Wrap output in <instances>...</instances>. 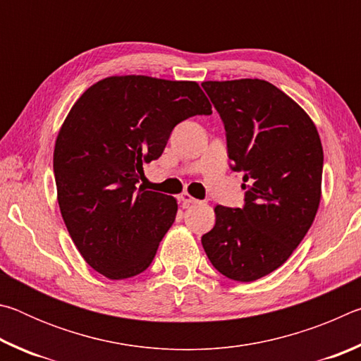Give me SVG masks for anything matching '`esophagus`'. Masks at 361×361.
Masks as SVG:
<instances>
[{
	"label": "esophagus",
	"mask_w": 361,
	"mask_h": 361,
	"mask_svg": "<svg viewBox=\"0 0 361 361\" xmlns=\"http://www.w3.org/2000/svg\"><path fill=\"white\" fill-rule=\"evenodd\" d=\"M180 200H181V204H183V207H189V205H192V204H197L199 200L197 199H194L191 194L189 192H181V195H180Z\"/></svg>",
	"instance_id": "esophagus-1"
}]
</instances>
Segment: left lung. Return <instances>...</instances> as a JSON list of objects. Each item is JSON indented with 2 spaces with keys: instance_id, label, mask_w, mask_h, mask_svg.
I'll return each instance as SVG.
<instances>
[{
  "instance_id": "8db88e82",
  "label": "left lung",
  "mask_w": 361,
  "mask_h": 361,
  "mask_svg": "<svg viewBox=\"0 0 361 361\" xmlns=\"http://www.w3.org/2000/svg\"><path fill=\"white\" fill-rule=\"evenodd\" d=\"M223 119L232 170L243 172L245 205H216L202 247L231 280L255 282L290 258L322 197L323 148L309 114L262 79L202 82Z\"/></svg>"
}]
</instances>
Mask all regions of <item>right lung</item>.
I'll list each match as a JSON object with an SVG mask.
<instances>
[{
	"label": "right lung",
	"mask_w": 361,
	"mask_h": 361,
	"mask_svg": "<svg viewBox=\"0 0 361 361\" xmlns=\"http://www.w3.org/2000/svg\"><path fill=\"white\" fill-rule=\"evenodd\" d=\"M212 105L194 81L109 76L79 97L54 148L60 213L84 261L111 280L142 274L173 224L172 195L137 183L173 127Z\"/></svg>",
	"instance_id": "1"
}]
</instances>
